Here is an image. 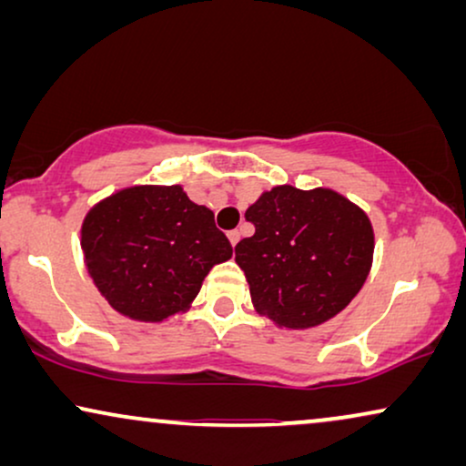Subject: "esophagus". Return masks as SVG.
<instances>
[{"mask_svg":"<svg viewBox=\"0 0 466 466\" xmlns=\"http://www.w3.org/2000/svg\"><path fill=\"white\" fill-rule=\"evenodd\" d=\"M227 238H228V241H231V246L235 248V244H238V241H239V231H228Z\"/></svg>","mask_w":466,"mask_h":466,"instance_id":"34e87169","label":"esophagus"}]
</instances>
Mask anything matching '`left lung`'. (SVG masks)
Masks as SVG:
<instances>
[{
  "instance_id": "8db88e82",
  "label": "left lung",
  "mask_w": 466,
  "mask_h": 466,
  "mask_svg": "<svg viewBox=\"0 0 466 466\" xmlns=\"http://www.w3.org/2000/svg\"><path fill=\"white\" fill-rule=\"evenodd\" d=\"M246 220L257 231L235 246V263L254 309L278 329L329 322L359 295L371 271V220L333 188L273 187L246 209Z\"/></svg>"
}]
</instances>
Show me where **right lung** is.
<instances>
[{"instance_id": "1", "label": "right lung", "mask_w": 466, "mask_h": 466, "mask_svg": "<svg viewBox=\"0 0 466 466\" xmlns=\"http://www.w3.org/2000/svg\"><path fill=\"white\" fill-rule=\"evenodd\" d=\"M86 269L114 311L158 324L190 309L214 265L233 257L214 212L182 184H136L104 197L80 227Z\"/></svg>"}]
</instances>
